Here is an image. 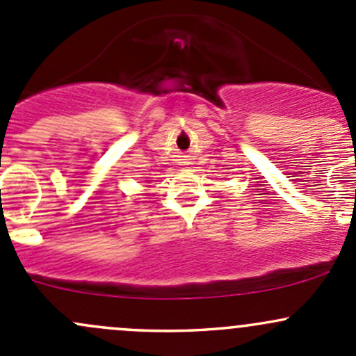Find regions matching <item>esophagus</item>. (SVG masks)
<instances>
[{
  "label": "esophagus",
  "mask_w": 356,
  "mask_h": 356,
  "mask_svg": "<svg viewBox=\"0 0 356 356\" xmlns=\"http://www.w3.org/2000/svg\"><path fill=\"white\" fill-rule=\"evenodd\" d=\"M179 163H181V165H189L191 159L188 155H181V159H179Z\"/></svg>",
  "instance_id": "1"
}]
</instances>
